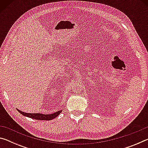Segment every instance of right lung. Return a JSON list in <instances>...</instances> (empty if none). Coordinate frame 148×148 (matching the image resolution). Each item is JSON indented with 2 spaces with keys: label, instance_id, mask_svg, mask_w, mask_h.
I'll list each match as a JSON object with an SVG mask.
<instances>
[{
  "label": "right lung",
  "instance_id": "obj_1",
  "mask_svg": "<svg viewBox=\"0 0 148 148\" xmlns=\"http://www.w3.org/2000/svg\"><path fill=\"white\" fill-rule=\"evenodd\" d=\"M18 112L20 114H21L22 115H23L25 116H27L28 117H31L32 119H37V120H51L54 118H56L57 116H58L60 114V113L62 112V110H60V111H58L56 112V113L51 114H31V113H26V112H21V110H19L17 109Z\"/></svg>",
  "mask_w": 148,
  "mask_h": 148
}]
</instances>
